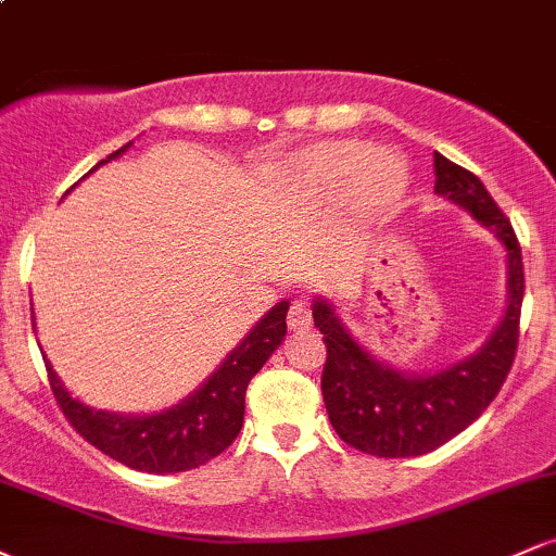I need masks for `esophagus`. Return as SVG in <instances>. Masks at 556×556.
Segmentation results:
<instances>
[{"label": "esophagus", "instance_id": "34e87169", "mask_svg": "<svg viewBox=\"0 0 556 556\" xmlns=\"http://www.w3.org/2000/svg\"><path fill=\"white\" fill-rule=\"evenodd\" d=\"M287 327L290 331H303L314 327V316H311V308L303 303V300H295L290 305V314H287Z\"/></svg>", "mask_w": 556, "mask_h": 556}]
</instances>
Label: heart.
<instances>
[{
  "instance_id": "heart-1",
  "label": "heart",
  "mask_w": 556,
  "mask_h": 556,
  "mask_svg": "<svg viewBox=\"0 0 556 556\" xmlns=\"http://www.w3.org/2000/svg\"><path fill=\"white\" fill-rule=\"evenodd\" d=\"M292 180L316 193H334L350 180L355 195L374 206H384L402 195L407 169L392 151H366L353 140H329L303 151L292 162Z\"/></svg>"
}]
</instances>
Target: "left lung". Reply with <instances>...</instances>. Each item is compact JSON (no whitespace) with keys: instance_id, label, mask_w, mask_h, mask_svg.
I'll list each match as a JSON object with an SVG mask.
<instances>
[{"instance_id":"obj_1","label":"left lung","mask_w":556,"mask_h":556,"mask_svg":"<svg viewBox=\"0 0 556 556\" xmlns=\"http://www.w3.org/2000/svg\"><path fill=\"white\" fill-rule=\"evenodd\" d=\"M437 190L486 227L507 253V311L481 350L433 374H405L376 361L350 334L327 298L314 300V324L327 342L321 394L344 444L376 457H418L468 429L491 405L513 368L520 334V242L507 216L473 172L433 154Z\"/></svg>"}]
</instances>
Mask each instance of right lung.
Returning a JSON list of instances; mask_svg holds the SVG:
<instances>
[{
    "label": "right lung",
    "mask_w": 556,
    "mask_h": 556,
    "mask_svg": "<svg viewBox=\"0 0 556 556\" xmlns=\"http://www.w3.org/2000/svg\"><path fill=\"white\" fill-rule=\"evenodd\" d=\"M130 146L132 140L101 159L93 169L125 154ZM287 308H290L287 300L274 305L269 314L248 331L245 340L229 350L222 366L193 394H188L167 410L151 413V416H119V413L93 410V407L70 397L65 384L47 361L49 384H52L56 405L88 444L127 468L143 470V473L193 470L222 455L240 433L242 416H245V389L253 376L264 368V363L271 358L274 350L282 344L287 334Z\"/></svg>",
    "instance_id": "add662e5"
}]
</instances>
